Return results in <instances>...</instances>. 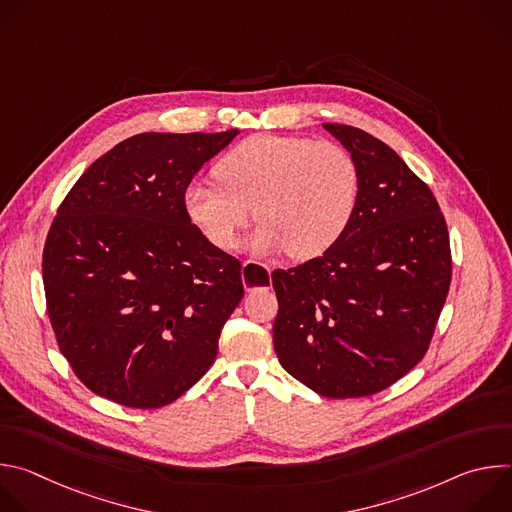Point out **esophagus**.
I'll use <instances>...</instances> for the list:
<instances>
[{
	"label": "esophagus",
	"instance_id": "1",
	"mask_svg": "<svg viewBox=\"0 0 512 512\" xmlns=\"http://www.w3.org/2000/svg\"><path fill=\"white\" fill-rule=\"evenodd\" d=\"M251 267H253V261H245V263H243V269H241L243 281H245V273H247ZM267 271H269V277H271V269H269V267H267ZM245 287H247V283H245ZM247 289H251V287H247Z\"/></svg>",
	"mask_w": 512,
	"mask_h": 512
}]
</instances>
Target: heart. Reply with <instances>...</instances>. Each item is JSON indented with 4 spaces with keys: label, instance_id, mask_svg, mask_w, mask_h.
I'll return each instance as SVG.
<instances>
[{
    "label": "heart",
    "instance_id": "heart-1",
    "mask_svg": "<svg viewBox=\"0 0 512 512\" xmlns=\"http://www.w3.org/2000/svg\"><path fill=\"white\" fill-rule=\"evenodd\" d=\"M218 184H192L184 210L221 251L239 245L251 208L261 218L251 249H287L296 259L326 253L348 229L360 192L356 160L336 141L251 135L214 166Z\"/></svg>",
    "mask_w": 512,
    "mask_h": 512
}]
</instances>
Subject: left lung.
Returning a JSON list of instances; mask_svg holds the SVG:
<instances>
[{"label": "left lung", "instance_id": "obj_1", "mask_svg": "<svg viewBox=\"0 0 512 512\" xmlns=\"http://www.w3.org/2000/svg\"><path fill=\"white\" fill-rule=\"evenodd\" d=\"M352 154L360 192L320 257L271 273L281 367L322 397H367L423 358L448 298L452 255L435 196L387 143L324 123Z\"/></svg>", "mask_w": 512, "mask_h": 512}]
</instances>
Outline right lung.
<instances>
[{
  "label": "right lung",
  "instance_id": "add662e5",
  "mask_svg": "<svg viewBox=\"0 0 512 512\" xmlns=\"http://www.w3.org/2000/svg\"><path fill=\"white\" fill-rule=\"evenodd\" d=\"M223 133H139L93 162L50 227L42 275L56 342L97 395L156 409L208 369L243 298L241 263L190 223L184 192Z\"/></svg>",
  "mask_w": 512,
  "mask_h": 512
}]
</instances>
